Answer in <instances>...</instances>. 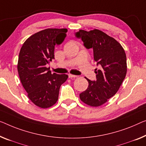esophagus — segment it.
<instances>
[{
  "instance_id": "obj_1",
  "label": "esophagus",
  "mask_w": 146,
  "mask_h": 146,
  "mask_svg": "<svg viewBox=\"0 0 146 146\" xmlns=\"http://www.w3.org/2000/svg\"><path fill=\"white\" fill-rule=\"evenodd\" d=\"M68 76H69V78H71H71H75V77H77V76H76V75H72V74H69Z\"/></svg>"
}]
</instances>
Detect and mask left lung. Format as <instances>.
<instances>
[{
	"label": "left lung",
	"mask_w": 146,
	"mask_h": 146,
	"mask_svg": "<svg viewBox=\"0 0 146 146\" xmlns=\"http://www.w3.org/2000/svg\"><path fill=\"white\" fill-rule=\"evenodd\" d=\"M75 35L86 48L93 49L94 60L99 66V69H95L96 80L87 79L88 88L79 95L84 103L97 107L113 96L125 79L127 71L125 52L115 39L98 29L80 30Z\"/></svg>",
	"instance_id": "obj_1"
}]
</instances>
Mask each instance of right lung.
<instances>
[{
    "instance_id": "right-lung-1",
    "label": "right lung",
    "mask_w": 146,
    "mask_h": 146,
    "mask_svg": "<svg viewBox=\"0 0 146 146\" xmlns=\"http://www.w3.org/2000/svg\"><path fill=\"white\" fill-rule=\"evenodd\" d=\"M67 29H46L33 35L23 43L19 54L17 71L23 88L33 103L41 108L58 101L66 74H52L47 65L54 59V47L64 42Z\"/></svg>"
}]
</instances>
